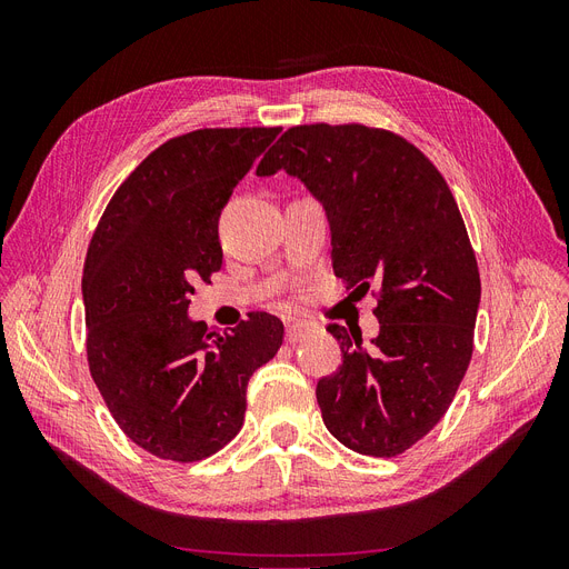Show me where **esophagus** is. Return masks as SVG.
<instances>
[{"label": "esophagus", "mask_w": 569, "mask_h": 569, "mask_svg": "<svg viewBox=\"0 0 569 569\" xmlns=\"http://www.w3.org/2000/svg\"><path fill=\"white\" fill-rule=\"evenodd\" d=\"M306 332H308V322H303V320H289L287 327H284V339H287L289 343H295V341H299Z\"/></svg>", "instance_id": "obj_1"}]
</instances>
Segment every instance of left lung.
Returning a JSON list of instances; mask_svg holds the SVG:
<instances>
[{"mask_svg": "<svg viewBox=\"0 0 569 569\" xmlns=\"http://www.w3.org/2000/svg\"><path fill=\"white\" fill-rule=\"evenodd\" d=\"M280 168L322 201L337 278L377 299L375 347L327 325L343 360L318 382L322 422L356 453L401 456L446 416L475 349L481 282L458 203L437 166L382 128L295 126L256 173Z\"/></svg>", "mask_w": 569, "mask_h": 569, "instance_id": "8db88e82", "label": "left lung"}]
</instances>
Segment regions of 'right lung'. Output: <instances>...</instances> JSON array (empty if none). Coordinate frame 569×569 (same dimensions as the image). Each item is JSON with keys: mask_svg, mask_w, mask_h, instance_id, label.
Instances as JSON below:
<instances>
[{"mask_svg": "<svg viewBox=\"0 0 569 569\" xmlns=\"http://www.w3.org/2000/svg\"><path fill=\"white\" fill-rule=\"evenodd\" d=\"M280 128H201L153 149L101 213L82 268L84 351L116 425L173 462L213 456L244 425L247 385L284 327L253 311L230 330L187 318L222 266L218 218Z\"/></svg>", "mask_w": 569, "mask_h": 569, "instance_id": "obj_1", "label": "right lung"}]
</instances>
